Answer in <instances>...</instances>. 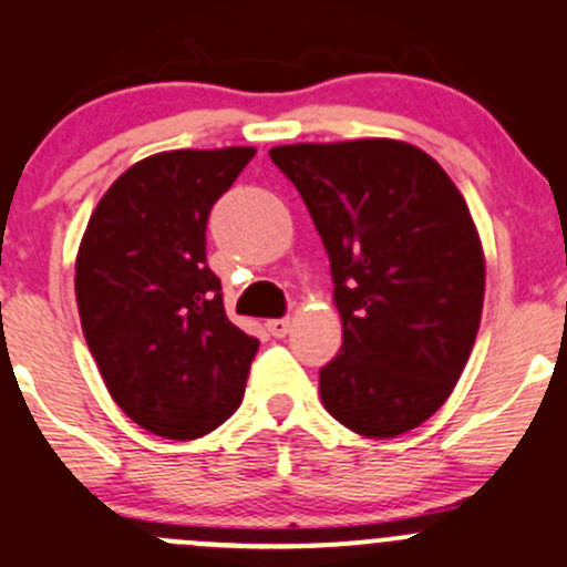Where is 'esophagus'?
<instances>
[{"label":"esophagus","mask_w":567,"mask_h":567,"mask_svg":"<svg viewBox=\"0 0 567 567\" xmlns=\"http://www.w3.org/2000/svg\"><path fill=\"white\" fill-rule=\"evenodd\" d=\"M266 327L274 338H285L290 330V319H271Z\"/></svg>","instance_id":"1"}]
</instances>
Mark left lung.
Listing matches in <instances>:
<instances>
[{"mask_svg": "<svg viewBox=\"0 0 567 567\" xmlns=\"http://www.w3.org/2000/svg\"><path fill=\"white\" fill-rule=\"evenodd\" d=\"M268 153L330 257L343 343L319 374L321 403L367 439L414 431L456 389L478 336L486 262L467 200L411 142H296Z\"/></svg>", "mask_w": 567, "mask_h": 567, "instance_id": "left-lung-1", "label": "left lung"}]
</instances>
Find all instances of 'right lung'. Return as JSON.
Here are the masks:
<instances>
[{
  "label": "right lung",
  "mask_w": 567,
  "mask_h": 567,
  "mask_svg": "<svg viewBox=\"0 0 567 567\" xmlns=\"http://www.w3.org/2000/svg\"><path fill=\"white\" fill-rule=\"evenodd\" d=\"M254 153H153L111 184L83 231V336L114 403L156 436H206L246 391L259 341L226 319L206 218Z\"/></svg>",
  "instance_id": "add662e5"
}]
</instances>
